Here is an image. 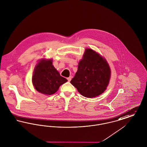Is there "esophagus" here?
<instances>
[{"instance_id": "esophagus-1", "label": "esophagus", "mask_w": 147, "mask_h": 147, "mask_svg": "<svg viewBox=\"0 0 147 147\" xmlns=\"http://www.w3.org/2000/svg\"><path fill=\"white\" fill-rule=\"evenodd\" d=\"M67 79L68 81H69V82H70V81L71 80V76H70V77H68Z\"/></svg>"}]
</instances>
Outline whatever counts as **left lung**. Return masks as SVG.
Wrapping results in <instances>:
<instances>
[{"label": "left lung", "mask_w": 147, "mask_h": 147, "mask_svg": "<svg viewBox=\"0 0 147 147\" xmlns=\"http://www.w3.org/2000/svg\"><path fill=\"white\" fill-rule=\"evenodd\" d=\"M110 75L107 61L92 49H87L78 63L77 72L70 82L83 96L92 98L105 91Z\"/></svg>", "instance_id": "1"}]
</instances>
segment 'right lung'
<instances>
[{
  "mask_svg": "<svg viewBox=\"0 0 147 147\" xmlns=\"http://www.w3.org/2000/svg\"><path fill=\"white\" fill-rule=\"evenodd\" d=\"M67 81L60 76L53 65L51 60H42L35 68L32 83L35 88L42 94L51 95L57 92L59 87Z\"/></svg>",
  "mask_w": 147,
  "mask_h": 147,
  "instance_id": "add662e5",
  "label": "right lung"
}]
</instances>
